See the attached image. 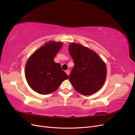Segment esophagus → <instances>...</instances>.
<instances>
[{"label": "esophagus", "mask_w": 135, "mask_h": 135, "mask_svg": "<svg viewBox=\"0 0 135 135\" xmlns=\"http://www.w3.org/2000/svg\"><path fill=\"white\" fill-rule=\"evenodd\" d=\"M66 73L68 75H69V74H70V70H66Z\"/></svg>", "instance_id": "esophagus-1"}]
</instances>
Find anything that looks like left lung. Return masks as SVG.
<instances>
[{
  "instance_id": "obj_1",
  "label": "left lung",
  "mask_w": 135,
  "mask_h": 135,
  "mask_svg": "<svg viewBox=\"0 0 135 135\" xmlns=\"http://www.w3.org/2000/svg\"><path fill=\"white\" fill-rule=\"evenodd\" d=\"M69 51L74 63L69 80L75 90L86 96L99 91L107 74L103 60L96 52L78 43H70Z\"/></svg>"
}]
</instances>
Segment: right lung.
<instances>
[{
  "label": "right lung",
  "instance_id": "add662e5",
  "mask_svg": "<svg viewBox=\"0 0 135 135\" xmlns=\"http://www.w3.org/2000/svg\"><path fill=\"white\" fill-rule=\"evenodd\" d=\"M62 45L60 42H47L27 60L25 77L28 84L34 91L42 95L50 94L56 91L61 83L69 78L61 65L54 61Z\"/></svg>",
  "mask_w": 135,
  "mask_h": 135
}]
</instances>
